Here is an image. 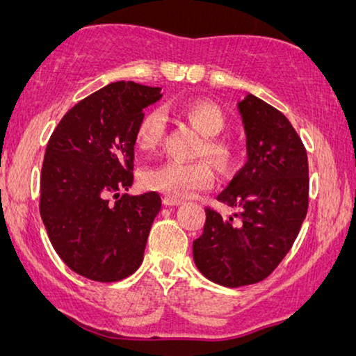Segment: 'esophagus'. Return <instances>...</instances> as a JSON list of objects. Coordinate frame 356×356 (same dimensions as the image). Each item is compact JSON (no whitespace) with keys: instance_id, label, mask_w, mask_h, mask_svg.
<instances>
[{"instance_id":"esophagus-1","label":"esophagus","mask_w":356,"mask_h":356,"mask_svg":"<svg viewBox=\"0 0 356 356\" xmlns=\"http://www.w3.org/2000/svg\"><path fill=\"white\" fill-rule=\"evenodd\" d=\"M163 204H165V206H179V204H181V201H179V199H177V197L165 196L163 197Z\"/></svg>"}]
</instances>
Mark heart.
<instances>
[{
    "label": "heart",
    "mask_w": 356,
    "mask_h": 356,
    "mask_svg": "<svg viewBox=\"0 0 356 356\" xmlns=\"http://www.w3.org/2000/svg\"><path fill=\"white\" fill-rule=\"evenodd\" d=\"M179 115L191 128L204 136L197 147V155H207L223 170L230 168L236 159V147L232 140L218 136L227 128V116L220 106L207 99H193L181 105ZM165 129L167 124L162 110L145 111L136 129V144L143 150L155 149L162 143ZM212 181L213 170L207 160H196L191 163L168 160L157 167L145 168L140 177V183L145 189L177 199L189 197L199 189L211 186Z\"/></svg>",
    "instance_id": "heart-1"
}]
</instances>
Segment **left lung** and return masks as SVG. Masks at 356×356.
Wrapping results in <instances>:
<instances>
[{
	"instance_id": "1",
	"label": "left lung",
	"mask_w": 356,
	"mask_h": 356,
	"mask_svg": "<svg viewBox=\"0 0 356 356\" xmlns=\"http://www.w3.org/2000/svg\"><path fill=\"white\" fill-rule=\"evenodd\" d=\"M238 108L248 162L217 199L240 212L223 218L207 207L202 235L193 243L197 269L230 289L257 284L277 269L309 204L308 155L286 116L251 94Z\"/></svg>"
}]
</instances>
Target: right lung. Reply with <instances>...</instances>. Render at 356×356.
<instances>
[{
    "label": "right lung",
    "mask_w": 356,
    "mask_h": 356,
    "mask_svg": "<svg viewBox=\"0 0 356 356\" xmlns=\"http://www.w3.org/2000/svg\"><path fill=\"white\" fill-rule=\"evenodd\" d=\"M160 87L118 81L63 116L48 140L40 216L65 264L86 279L118 282L138 270L159 193L126 194L134 181L136 129Z\"/></svg>",
    "instance_id": "right-lung-1"
}]
</instances>
